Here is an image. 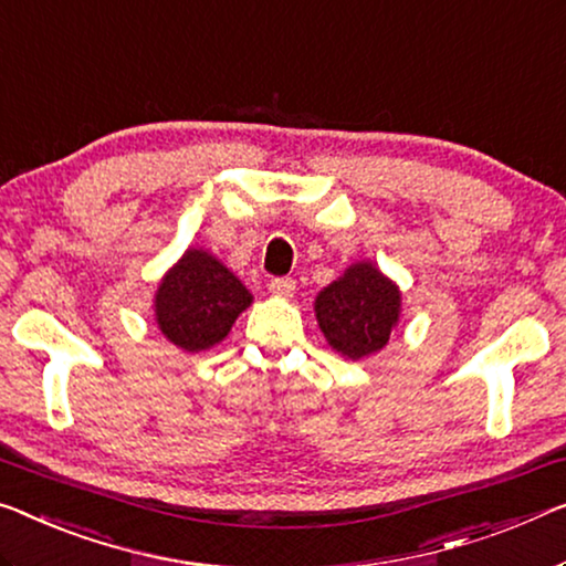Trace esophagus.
<instances>
[{
    "label": "esophagus",
    "instance_id": "obj_1",
    "mask_svg": "<svg viewBox=\"0 0 566 566\" xmlns=\"http://www.w3.org/2000/svg\"><path fill=\"white\" fill-rule=\"evenodd\" d=\"M294 290H297V282L292 276H274V280H269V292L274 297H292Z\"/></svg>",
    "mask_w": 566,
    "mask_h": 566
}]
</instances>
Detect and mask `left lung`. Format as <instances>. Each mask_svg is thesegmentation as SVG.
Instances as JSON below:
<instances>
[{
    "mask_svg": "<svg viewBox=\"0 0 566 566\" xmlns=\"http://www.w3.org/2000/svg\"><path fill=\"white\" fill-rule=\"evenodd\" d=\"M401 294L374 264H356L315 300L319 331L337 353L353 360L389 343L399 323Z\"/></svg>",
    "mask_w": 566,
    "mask_h": 566,
    "instance_id": "1",
    "label": "left lung"
}]
</instances>
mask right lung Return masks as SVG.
Masks as SVG:
<instances>
[{"mask_svg":"<svg viewBox=\"0 0 566 566\" xmlns=\"http://www.w3.org/2000/svg\"><path fill=\"white\" fill-rule=\"evenodd\" d=\"M251 305L247 286L208 251H185L157 290L159 331L177 348L198 353L221 343L243 310Z\"/></svg>","mask_w":566,"mask_h":566,"instance_id":"right-lung-1","label":"right lung"}]
</instances>
